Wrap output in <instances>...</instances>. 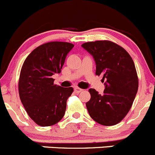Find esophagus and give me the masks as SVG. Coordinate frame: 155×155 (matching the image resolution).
Listing matches in <instances>:
<instances>
[{
	"mask_svg": "<svg viewBox=\"0 0 155 155\" xmlns=\"http://www.w3.org/2000/svg\"><path fill=\"white\" fill-rule=\"evenodd\" d=\"M82 91H83L82 89L79 88V87H75V88H74V92H75L76 93H80Z\"/></svg>",
	"mask_w": 155,
	"mask_h": 155,
	"instance_id": "esophagus-1",
	"label": "esophagus"
}]
</instances>
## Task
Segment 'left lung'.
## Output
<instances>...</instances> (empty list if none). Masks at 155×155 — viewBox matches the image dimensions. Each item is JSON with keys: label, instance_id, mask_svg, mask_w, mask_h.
<instances>
[{"label": "left lung", "instance_id": "8db88e82", "mask_svg": "<svg viewBox=\"0 0 155 155\" xmlns=\"http://www.w3.org/2000/svg\"><path fill=\"white\" fill-rule=\"evenodd\" d=\"M81 47L93 56L96 75L105 80L103 94L89 90L91 98L86 103L89 114L104 126L117 124L129 112L137 93L139 82L133 59L111 41L87 42Z\"/></svg>", "mask_w": 155, "mask_h": 155}]
</instances>
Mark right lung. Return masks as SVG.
Instances as JSON below:
<instances>
[{
    "mask_svg": "<svg viewBox=\"0 0 155 155\" xmlns=\"http://www.w3.org/2000/svg\"><path fill=\"white\" fill-rule=\"evenodd\" d=\"M74 44L53 41L42 44L26 58L20 72L19 93L29 117L39 126L56 124L63 117L72 87L53 84Z\"/></svg>",
    "mask_w": 155,
    "mask_h": 155,
    "instance_id": "1",
    "label": "right lung"
}]
</instances>
